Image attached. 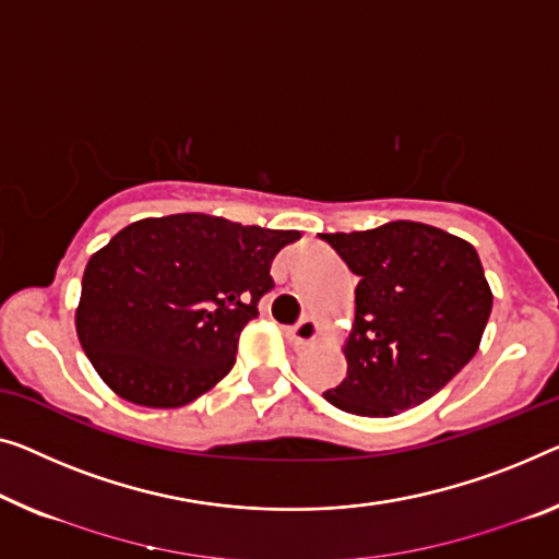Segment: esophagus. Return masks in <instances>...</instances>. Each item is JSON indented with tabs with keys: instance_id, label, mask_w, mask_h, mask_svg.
<instances>
[{
	"instance_id": "esophagus-1",
	"label": "esophagus",
	"mask_w": 559,
	"mask_h": 559,
	"mask_svg": "<svg viewBox=\"0 0 559 559\" xmlns=\"http://www.w3.org/2000/svg\"><path fill=\"white\" fill-rule=\"evenodd\" d=\"M323 333V326L319 319H311V316H306V319H301L296 323V326L286 329V338L288 344L294 348H306L311 341H316Z\"/></svg>"
}]
</instances>
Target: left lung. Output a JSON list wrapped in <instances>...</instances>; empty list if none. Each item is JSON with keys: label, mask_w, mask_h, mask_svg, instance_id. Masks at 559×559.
I'll list each match as a JSON object with an SVG mask.
<instances>
[{"label": "left lung", "mask_w": 559, "mask_h": 559, "mask_svg": "<svg viewBox=\"0 0 559 559\" xmlns=\"http://www.w3.org/2000/svg\"><path fill=\"white\" fill-rule=\"evenodd\" d=\"M321 238L359 276L346 379L323 399L359 416L424 404L472 361L492 313L474 246L414 221Z\"/></svg>", "instance_id": "1"}]
</instances>
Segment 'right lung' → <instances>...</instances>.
<instances>
[{"mask_svg":"<svg viewBox=\"0 0 559 559\" xmlns=\"http://www.w3.org/2000/svg\"><path fill=\"white\" fill-rule=\"evenodd\" d=\"M298 230L205 213L130 223L93 253L74 329L99 379L124 402L175 409L236 364L238 336L273 288L271 263Z\"/></svg>","mask_w":559,"mask_h":559,"instance_id":"right-lung-1","label":"right lung"}]
</instances>
